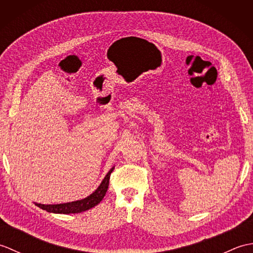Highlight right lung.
<instances>
[{"instance_id": "obj_1", "label": "right lung", "mask_w": 253, "mask_h": 253, "mask_svg": "<svg viewBox=\"0 0 253 253\" xmlns=\"http://www.w3.org/2000/svg\"><path fill=\"white\" fill-rule=\"evenodd\" d=\"M114 169L112 168L109 173L106 174L104 179L102 180L101 185L99 186L98 189H96L92 195L89 197L83 199V200L74 201V202H68V203H62V204H41V203H36L37 207H39L42 210H45L47 212L51 213H60V214H69V213H80L84 211H87V210L95 207L96 204L101 202L102 199L104 198L105 193L107 191V188H109V182H110V176L111 173Z\"/></svg>"}]
</instances>
